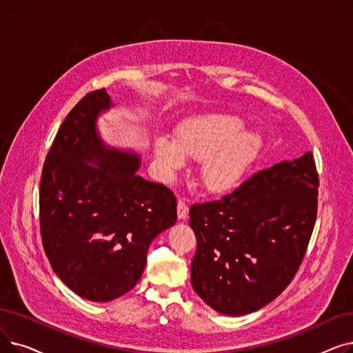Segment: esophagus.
I'll return each mask as SVG.
<instances>
[{
  "label": "esophagus",
  "instance_id": "obj_1",
  "mask_svg": "<svg viewBox=\"0 0 353 353\" xmlns=\"http://www.w3.org/2000/svg\"><path fill=\"white\" fill-rule=\"evenodd\" d=\"M188 214H189V208H188L186 201H185V199H179V202H177V216H179V219H181V221L186 219Z\"/></svg>",
  "mask_w": 353,
  "mask_h": 353
}]
</instances>
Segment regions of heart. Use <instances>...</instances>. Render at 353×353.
<instances>
[{
	"label": "heart",
	"instance_id": "obj_1",
	"mask_svg": "<svg viewBox=\"0 0 353 353\" xmlns=\"http://www.w3.org/2000/svg\"><path fill=\"white\" fill-rule=\"evenodd\" d=\"M245 122L231 114H206L180 124L174 143L167 137L154 140V156L165 177H173L186 164V157L202 160L203 186L222 193L241 181L263 144L261 135L243 131Z\"/></svg>",
	"mask_w": 353,
	"mask_h": 353
}]
</instances>
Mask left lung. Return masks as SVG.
Segmentation results:
<instances>
[{
  "mask_svg": "<svg viewBox=\"0 0 353 353\" xmlns=\"http://www.w3.org/2000/svg\"><path fill=\"white\" fill-rule=\"evenodd\" d=\"M317 189L309 151L252 174L219 201L192 205V285L199 297L228 316L252 313L277 299L307 250Z\"/></svg>",
  "mask_w": 353,
  "mask_h": 353,
  "instance_id": "8db88e82",
  "label": "left lung"
}]
</instances>
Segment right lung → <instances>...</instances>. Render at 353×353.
I'll list each match as a JSON object with an SVG mask.
<instances>
[{"label": "right lung", "mask_w": 353, "mask_h": 353, "mask_svg": "<svg viewBox=\"0 0 353 353\" xmlns=\"http://www.w3.org/2000/svg\"><path fill=\"white\" fill-rule=\"evenodd\" d=\"M111 106L105 89L74 105L46 157L39 192L44 252L57 277L90 301L135 287L150 243L177 219L173 192L137 174L140 157L101 140L97 119Z\"/></svg>", "instance_id": "add662e5"}]
</instances>
